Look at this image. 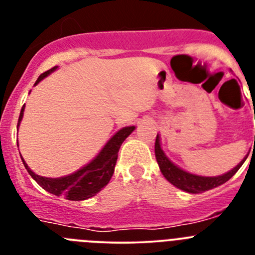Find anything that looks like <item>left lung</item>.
Here are the masks:
<instances>
[{"label": "left lung", "mask_w": 255, "mask_h": 255, "mask_svg": "<svg viewBox=\"0 0 255 255\" xmlns=\"http://www.w3.org/2000/svg\"><path fill=\"white\" fill-rule=\"evenodd\" d=\"M154 153H155V159L158 162V166L161 168V172L168 181L175 185L176 188L181 189V190H185L191 194H198V193H203V191L211 190L213 188H217V186L222 185L226 181H229L231 177L238 172V170L242 167V164L244 163L247 157L243 159L240 163L236 166L235 168H233L231 171H229L227 173H224L221 176L216 177H204V176H198V175H193V173H189L186 171L181 170L177 166L172 163L170 159L166 157V154L163 153V150L161 149V144H159V136L157 135L154 143Z\"/></svg>", "instance_id": "left-lung-1"}]
</instances>
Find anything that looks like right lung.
<instances>
[{
	"instance_id": "1",
	"label": "right lung",
	"mask_w": 255,
	"mask_h": 255,
	"mask_svg": "<svg viewBox=\"0 0 255 255\" xmlns=\"http://www.w3.org/2000/svg\"><path fill=\"white\" fill-rule=\"evenodd\" d=\"M55 70L56 66L52 67L48 71L42 74V75L38 78L37 82H35V84H38L42 79L46 78L47 75H49V74H51L52 71H55ZM24 107H25V105L22 106L21 112H20L17 128H19V124L22 119ZM134 129L135 126H128V128L121 129L120 131H117L116 134L110 139V141L106 144L105 148L101 150L100 154L97 155L91 163H88L87 166H84V167L80 168V170L76 171V172L71 173L69 176L58 177V179H48V177L39 176V175H35V173L28 167V164L25 163L24 159H22V163H24L25 168L28 170V172L30 173V176L33 177L44 190H47L48 193H51V194H55L57 195V197L64 195V197H66V199L70 200H85L88 199V198L94 197V195H96L98 191L102 190V189L107 185L108 181L111 180L115 171V164H116L117 161V153H119V149H120L123 141L134 131Z\"/></svg>"
}]
</instances>
